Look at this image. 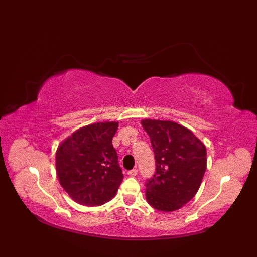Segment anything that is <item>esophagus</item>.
<instances>
[{
	"label": "esophagus",
	"instance_id": "34e87169",
	"mask_svg": "<svg viewBox=\"0 0 257 257\" xmlns=\"http://www.w3.org/2000/svg\"><path fill=\"white\" fill-rule=\"evenodd\" d=\"M138 174V170L137 169H133V170H130V171H128V176H130V177H136Z\"/></svg>",
	"mask_w": 257,
	"mask_h": 257
}]
</instances>
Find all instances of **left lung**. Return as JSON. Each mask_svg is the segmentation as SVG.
<instances>
[{"label": "left lung", "mask_w": 257, "mask_h": 257, "mask_svg": "<svg viewBox=\"0 0 257 257\" xmlns=\"http://www.w3.org/2000/svg\"><path fill=\"white\" fill-rule=\"evenodd\" d=\"M156 159V173L146 183L148 203L162 212L181 209L198 192L206 169V148L191 132L169 120L144 119Z\"/></svg>", "instance_id": "8db88e82"}]
</instances>
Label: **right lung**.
I'll return each mask as SVG.
<instances>
[{
	"instance_id": "add662e5",
	"label": "right lung",
	"mask_w": 257,
	"mask_h": 257,
	"mask_svg": "<svg viewBox=\"0 0 257 257\" xmlns=\"http://www.w3.org/2000/svg\"><path fill=\"white\" fill-rule=\"evenodd\" d=\"M117 128V121L84 125L58 146L59 183L81 205H102L116 195L122 182V170L112 146Z\"/></svg>"
}]
</instances>
